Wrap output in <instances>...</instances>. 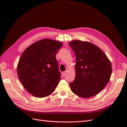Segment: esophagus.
<instances>
[{
    "mask_svg": "<svg viewBox=\"0 0 127 127\" xmlns=\"http://www.w3.org/2000/svg\"><path fill=\"white\" fill-rule=\"evenodd\" d=\"M62 75L63 76H65L66 75V71H63L62 72Z\"/></svg>",
    "mask_w": 127,
    "mask_h": 127,
    "instance_id": "1",
    "label": "esophagus"
}]
</instances>
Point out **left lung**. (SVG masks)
Returning a JSON list of instances; mask_svg holds the SVG:
<instances>
[{"label": "left lung", "mask_w": 127, "mask_h": 127, "mask_svg": "<svg viewBox=\"0 0 127 127\" xmlns=\"http://www.w3.org/2000/svg\"><path fill=\"white\" fill-rule=\"evenodd\" d=\"M70 47L76 55L75 78L69 84L71 91L83 98L98 94L112 74L110 61L101 49L89 42L73 40Z\"/></svg>", "instance_id": "obj_1"}]
</instances>
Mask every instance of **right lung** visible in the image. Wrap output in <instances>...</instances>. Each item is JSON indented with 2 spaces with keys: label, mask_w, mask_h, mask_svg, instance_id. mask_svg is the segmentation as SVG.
I'll return each instance as SVG.
<instances>
[{
  "label": "right lung",
  "mask_w": 127,
  "mask_h": 127,
  "mask_svg": "<svg viewBox=\"0 0 127 127\" xmlns=\"http://www.w3.org/2000/svg\"><path fill=\"white\" fill-rule=\"evenodd\" d=\"M63 43L54 40L37 41L23 52L17 67L18 77L25 90L42 98L51 94L61 79L56 53Z\"/></svg>",
  "instance_id": "obj_1"
}]
</instances>
